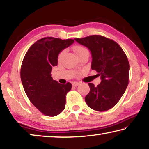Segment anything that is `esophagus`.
<instances>
[{
    "label": "esophagus",
    "mask_w": 149,
    "mask_h": 149,
    "mask_svg": "<svg viewBox=\"0 0 149 149\" xmlns=\"http://www.w3.org/2000/svg\"><path fill=\"white\" fill-rule=\"evenodd\" d=\"M79 84H80L79 82H73L72 83V85H73V86H74V87H77Z\"/></svg>",
    "instance_id": "esophagus-1"
}]
</instances>
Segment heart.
Returning a JSON list of instances; mask_svg holds the SVG:
<instances>
[{
  "mask_svg": "<svg viewBox=\"0 0 149 149\" xmlns=\"http://www.w3.org/2000/svg\"><path fill=\"white\" fill-rule=\"evenodd\" d=\"M74 50H75V53L77 54L78 56H81V55H83L84 54H85V53H89V50H88L86 48L83 47V46H80V45H79V46L75 47ZM65 51H66L65 50H62V51L60 52V53L58 54V60H60L62 58V57L64 56V54L65 53Z\"/></svg>",
  "mask_w": 149,
  "mask_h": 149,
  "instance_id": "heart-1",
  "label": "heart"
}]
</instances>
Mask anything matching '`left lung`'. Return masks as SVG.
Listing matches in <instances>:
<instances>
[{
    "label": "left lung",
    "mask_w": 149,
    "mask_h": 149,
    "mask_svg": "<svg viewBox=\"0 0 149 149\" xmlns=\"http://www.w3.org/2000/svg\"><path fill=\"white\" fill-rule=\"evenodd\" d=\"M90 50L91 69L98 72L101 82L97 86L89 83L90 91L85 97L92 109L103 112L114 107L129 84L130 64L127 56L116 42L102 35L75 39Z\"/></svg>",
    "instance_id": "obj_1"
}]
</instances>
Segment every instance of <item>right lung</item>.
<instances>
[{
  "instance_id": "1",
  "label": "right lung",
  "mask_w": 149,
  "mask_h": 149,
  "mask_svg": "<svg viewBox=\"0 0 149 149\" xmlns=\"http://www.w3.org/2000/svg\"><path fill=\"white\" fill-rule=\"evenodd\" d=\"M74 42L70 39L44 37L30 47L22 62L20 76L25 92L32 104L47 116L58 115L65 108L72 84L53 80L51 70L58 64V54Z\"/></svg>"
}]
</instances>
